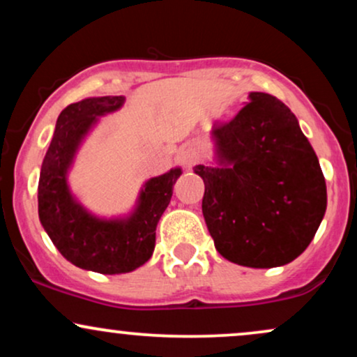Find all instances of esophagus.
<instances>
[{
  "mask_svg": "<svg viewBox=\"0 0 357 357\" xmlns=\"http://www.w3.org/2000/svg\"><path fill=\"white\" fill-rule=\"evenodd\" d=\"M178 159L183 165L184 169H191V167L196 165V161H198V154H196L192 149H190V147H184V149L179 151Z\"/></svg>",
  "mask_w": 357,
  "mask_h": 357,
  "instance_id": "obj_1",
  "label": "esophagus"
}]
</instances>
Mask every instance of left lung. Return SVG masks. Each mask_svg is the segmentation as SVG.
<instances>
[{
	"label": "left lung",
	"instance_id": "1",
	"mask_svg": "<svg viewBox=\"0 0 357 357\" xmlns=\"http://www.w3.org/2000/svg\"><path fill=\"white\" fill-rule=\"evenodd\" d=\"M213 165L203 216L218 253L233 264H290L312 241L327 208L321 165L297 117L270 93L250 92L231 122L211 129Z\"/></svg>",
	"mask_w": 357,
	"mask_h": 357
}]
</instances>
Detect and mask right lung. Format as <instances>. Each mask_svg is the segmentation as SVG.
I'll list each match as a JSON object with an SVG mask.
<instances>
[{"mask_svg":"<svg viewBox=\"0 0 357 357\" xmlns=\"http://www.w3.org/2000/svg\"><path fill=\"white\" fill-rule=\"evenodd\" d=\"M124 102V96L87 97L61 110L38 181L40 223L53 245L75 267L104 275L132 272L153 257L155 227L183 174L176 166L147 179L132 210L112 218L89 211L73 195L68 173L77 153L99 119L116 112Z\"/></svg>","mask_w":357,"mask_h":357,"instance_id":"add662e5","label":"right lung"}]
</instances>
